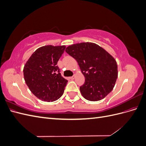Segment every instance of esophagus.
I'll use <instances>...</instances> for the list:
<instances>
[{"instance_id":"obj_1","label":"esophagus","mask_w":146,"mask_h":146,"mask_svg":"<svg viewBox=\"0 0 146 146\" xmlns=\"http://www.w3.org/2000/svg\"><path fill=\"white\" fill-rule=\"evenodd\" d=\"M74 78H75V76H73L72 77H70V80H74Z\"/></svg>"}]
</instances>
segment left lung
<instances>
[{
  "label": "left lung",
  "mask_w": 146,
  "mask_h": 146,
  "mask_svg": "<svg viewBox=\"0 0 146 146\" xmlns=\"http://www.w3.org/2000/svg\"><path fill=\"white\" fill-rule=\"evenodd\" d=\"M65 51L77 60L85 77V83L80 87L84 98L98 101L113 90L117 78V65L108 52L92 42L75 44Z\"/></svg>",
  "instance_id": "left-lung-1"
}]
</instances>
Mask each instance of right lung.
Returning <instances> with one entry per match:
<instances>
[{
	"instance_id": "right-lung-1",
	"label": "right lung",
	"mask_w": 146,
	"mask_h": 146,
	"mask_svg": "<svg viewBox=\"0 0 146 146\" xmlns=\"http://www.w3.org/2000/svg\"><path fill=\"white\" fill-rule=\"evenodd\" d=\"M65 46L48 45L38 48L24 68L25 82L31 92L42 101L54 102L63 95L68 80L56 65Z\"/></svg>"
}]
</instances>
